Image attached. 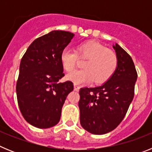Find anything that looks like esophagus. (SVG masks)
<instances>
[{
  "label": "esophagus",
  "instance_id": "esophagus-1",
  "mask_svg": "<svg viewBox=\"0 0 152 152\" xmlns=\"http://www.w3.org/2000/svg\"><path fill=\"white\" fill-rule=\"evenodd\" d=\"M74 89H75V91H79V90H80V87H79L77 84H75V85H74Z\"/></svg>",
  "mask_w": 152,
  "mask_h": 152
}]
</instances>
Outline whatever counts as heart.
Returning <instances> with one entry per match:
<instances>
[{
	"instance_id": "b5f03b06",
	"label": "heart",
	"mask_w": 152,
	"mask_h": 152,
	"mask_svg": "<svg viewBox=\"0 0 152 152\" xmlns=\"http://www.w3.org/2000/svg\"><path fill=\"white\" fill-rule=\"evenodd\" d=\"M88 57L83 69L75 70L66 75V79L76 84L90 82L94 79L96 84L105 82L111 77L117 68L116 54L105 45L96 42H88L77 46V50L65 48L61 52L60 61L66 72H71L78 58Z\"/></svg>"
}]
</instances>
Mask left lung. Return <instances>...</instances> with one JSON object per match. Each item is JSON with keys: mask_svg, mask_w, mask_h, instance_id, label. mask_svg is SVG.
<instances>
[{"mask_svg": "<svg viewBox=\"0 0 152 152\" xmlns=\"http://www.w3.org/2000/svg\"><path fill=\"white\" fill-rule=\"evenodd\" d=\"M117 68L110 79L95 88H80V123L91 133L103 135L119 126L134 97L137 72L131 56L117 43L113 45Z\"/></svg>", "mask_w": 152, "mask_h": 152, "instance_id": "left-lung-1", "label": "left lung"}]
</instances>
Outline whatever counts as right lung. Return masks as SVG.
Masks as SVG:
<instances>
[{
	"mask_svg": "<svg viewBox=\"0 0 152 152\" xmlns=\"http://www.w3.org/2000/svg\"><path fill=\"white\" fill-rule=\"evenodd\" d=\"M74 36L67 31H52L35 39L21 59L17 102L24 119L35 127L48 129L58 124L64 100L73 91L72 81H58L64 76L61 52Z\"/></svg>",
	"mask_w": 152,
	"mask_h": 152,
	"instance_id": "add662e5",
	"label": "right lung"
}]
</instances>
